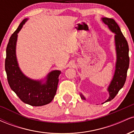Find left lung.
Masks as SVG:
<instances>
[{"label": "left lung", "instance_id": "1", "mask_svg": "<svg viewBox=\"0 0 134 134\" xmlns=\"http://www.w3.org/2000/svg\"><path fill=\"white\" fill-rule=\"evenodd\" d=\"M101 19L103 22L108 26L109 29L115 34V43L116 52V62L115 74L108 87L107 90L109 93V98L104 102L106 103L113 99L125 84L127 70L129 67V48L128 43L115 20L111 18H103ZM80 96L81 99L86 100L85 97L82 94H81Z\"/></svg>", "mask_w": 134, "mask_h": 134}]
</instances>
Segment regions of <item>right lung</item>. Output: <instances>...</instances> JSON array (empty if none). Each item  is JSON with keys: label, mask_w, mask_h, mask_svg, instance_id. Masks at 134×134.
Returning a JSON list of instances; mask_svg holds the SVG:
<instances>
[{"label": "right lung", "mask_w": 134, "mask_h": 134, "mask_svg": "<svg viewBox=\"0 0 134 134\" xmlns=\"http://www.w3.org/2000/svg\"><path fill=\"white\" fill-rule=\"evenodd\" d=\"M27 19H24L11 35L6 48L5 69L11 90L23 102L40 107L50 103L56 94L60 70H53L47 75L45 82L27 77L20 69L17 60L16 48L18 33Z\"/></svg>", "instance_id": "1"}]
</instances>
